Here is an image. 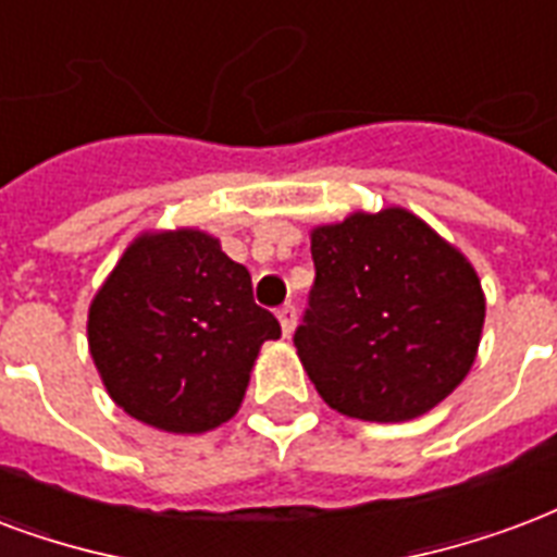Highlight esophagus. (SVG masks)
Wrapping results in <instances>:
<instances>
[{"mask_svg":"<svg viewBox=\"0 0 557 557\" xmlns=\"http://www.w3.org/2000/svg\"><path fill=\"white\" fill-rule=\"evenodd\" d=\"M277 318H280V326H283V335H292L295 333V324H297V309L292 307V304H286V307L277 309Z\"/></svg>","mask_w":557,"mask_h":557,"instance_id":"34e87169","label":"esophagus"}]
</instances>
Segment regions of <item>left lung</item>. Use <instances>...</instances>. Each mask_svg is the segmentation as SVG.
Instances as JSON below:
<instances>
[{
  "instance_id": "obj_1",
  "label": "left lung",
  "mask_w": 557,
  "mask_h": 557,
  "mask_svg": "<svg viewBox=\"0 0 557 557\" xmlns=\"http://www.w3.org/2000/svg\"><path fill=\"white\" fill-rule=\"evenodd\" d=\"M315 283L295 347L330 409L400 423L476 359L485 295L465 253L403 207L312 231Z\"/></svg>"
}]
</instances>
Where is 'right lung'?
Masks as SVG:
<instances>
[{
	"mask_svg": "<svg viewBox=\"0 0 557 557\" xmlns=\"http://www.w3.org/2000/svg\"><path fill=\"white\" fill-rule=\"evenodd\" d=\"M92 362L119 409L198 435L242 406L277 318L253 304L245 265L201 231L143 233L90 304Z\"/></svg>",
	"mask_w": 557,
	"mask_h": 557,
	"instance_id": "right-lung-1",
	"label": "right lung"
}]
</instances>
